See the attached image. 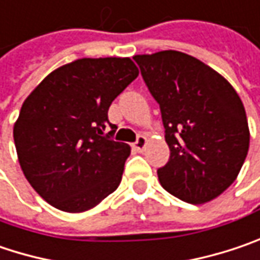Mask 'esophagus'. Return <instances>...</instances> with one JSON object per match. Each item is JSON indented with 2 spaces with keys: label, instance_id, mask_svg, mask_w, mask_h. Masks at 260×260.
Returning <instances> with one entry per match:
<instances>
[{
  "label": "esophagus",
  "instance_id": "esophagus-1",
  "mask_svg": "<svg viewBox=\"0 0 260 260\" xmlns=\"http://www.w3.org/2000/svg\"><path fill=\"white\" fill-rule=\"evenodd\" d=\"M145 145H147V137H144V135H138L137 141L134 143L135 150H138V151H143V150L145 148Z\"/></svg>",
  "mask_w": 260,
  "mask_h": 260
}]
</instances>
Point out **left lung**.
Instances as JSON below:
<instances>
[{"mask_svg": "<svg viewBox=\"0 0 260 260\" xmlns=\"http://www.w3.org/2000/svg\"><path fill=\"white\" fill-rule=\"evenodd\" d=\"M159 103L169 161L157 171L161 187L203 205L221 196L246 160L250 132L241 100L222 75L196 57L166 50L134 55Z\"/></svg>", "mask_w": 260, "mask_h": 260, "instance_id": "left-lung-1", "label": "left lung"}]
</instances>
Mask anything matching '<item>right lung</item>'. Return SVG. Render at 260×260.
<instances>
[{
    "mask_svg": "<svg viewBox=\"0 0 260 260\" xmlns=\"http://www.w3.org/2000/svg\"><path fill=\"white\" fill-rule=\"evenodd\" d=\"M129 57L79 58L53 70L27 95L13 128L20 168L58 210L95 207L119 187L131 154L104 134L112 101L138 76Z\"/></svg>",
    "mask_w": 260,
    "mask_h": 260,
    "instance_id": "right-lung-1",
    "label": "right lung"
}]
</instances>
